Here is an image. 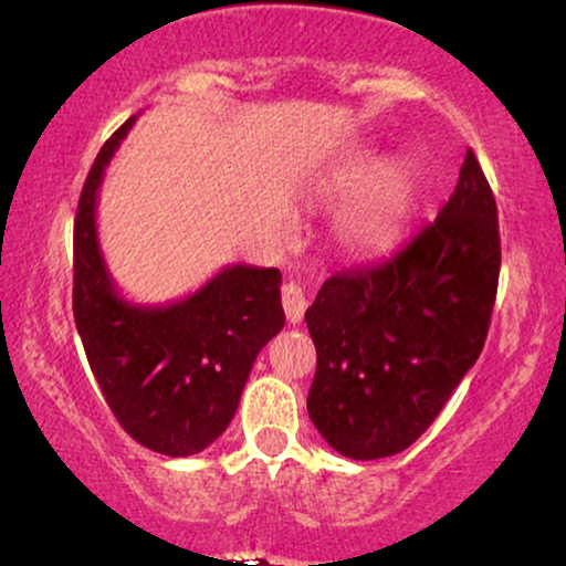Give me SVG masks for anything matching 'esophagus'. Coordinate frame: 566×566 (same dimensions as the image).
Wrapping results in <instances>:
<instances>
[{"label":"esophagus","instance_id":"1","mask_svg":"<svg viewBox=\"0 0 566 566\" xmlns=\"http://www.w3.org/2000/svg\"><path fill=\"white\" fill-rule=\"evenodd\" d=\"M306 306H310V301H306V293L301 289L298 283H285L283 285V310H285V319L291 322V325H298L301 319H304V312Z\"/></svg>","mask_w":566,"mask_h":566}]
</instances>
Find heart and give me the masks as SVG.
Wrapping results in <instances>:
<instances>
[{
  "instance_id": "obj_1",
  "label": "heart",
  "mask_w": 566,
  "mask_h": 566,
  "mask_svg": "<svg viewBox=\"0 0 566 566\" xmlns=\"http://www.w3.org/2000/svg\"><path fill=\"white\" fill-rule=\"evenodd\" d=\"M322 189L349 197L335 218V237L350 254H385L406 237L421 197V179L410 164H387L377 150L358 148L329 168Z\"/></svg>"
}]
</instances>
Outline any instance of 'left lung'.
Segmentation results:
<instances>
[{"mask_svg":"<svg viewBox=\"0 0 566 566\" xmlns=\"http://www.w3.org/2000/svg\"><path fill=\"white\" fill-rule=\"evenodd\" d=\"M496 202L473 150L439 216L398 252L329 275L306 310L312 423L350 460L408 450L481 356L494 310Z\"/></svg>","mask_w":566,"mask_h":566,"instance_id":"8db88e82","label":"left lung"}]
</instances>
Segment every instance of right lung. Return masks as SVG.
<instances>
[{
	"instance_id": "obj_1",
	"label": "right lung",
	"mask_w": 566,
	"mask_h": 566,
	"mask_svg": "<svg viewBox=\"0 0 566 566\" xmlns=\"http://www.w3.org/2000/svg\"><path fill=\"white\" fill-rule=\"evenodd\" d=\"M135 124L101 148L75 218L72 310L87 364L122 429L153 452L187 458L229 429L256 354L285 325L281 270L226 265L171 304H135L101 252L95 208L106 166Z\"/></svg>"
}]
</instances>
